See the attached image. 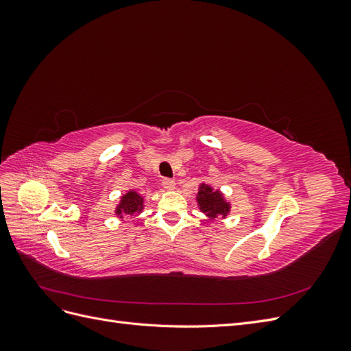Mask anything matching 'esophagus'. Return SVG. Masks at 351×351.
Returning <instances> with one entry per match:
<instances>
[{
  "mask_svg": "<svg viewBox=\"0 0 351 351\" xmlns=\"http://www.w3.org/2000/svg\"><path fill=\"white\" fill-rule=\"evenodd\" d=\"M162 186H164V189H167V190H173L174 187H176V182L173 178H164L162 180Z\"/></svg>",
  "mask_w": 351,
  "mask_h": 351,
  "instance_id": "34e87169",
  "label": "esophagus"
}]
</instances>
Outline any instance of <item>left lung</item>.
<instances>
[{"mask_svg":"<svg viewBox=\"0 0 351 351\" xmlns=\"http://www.w3.org/2000/svg\"><path fill=\"white\" fill-rule=\"evenodd\" d=\"M199 205L200 208L204 209L205 212H209V215H226L228 212V205L224 202V199H222L221 193L219 192H214L210 187L208 186H202V190L199 192Z\"/></svg>","mask_w":351,"mask_h":351,"instance_id":"obj_1","label":"left lung"}]
</instances>
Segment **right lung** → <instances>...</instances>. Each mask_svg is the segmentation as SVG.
Wrapping results in <instances>:
<instances>
[{
  "label": "right lung",
  "instance_id": "obj_1",
  "mask_svg": "<svg viewBox=\"0 0 351 351\" xmlns=\"http://www.w3.org/2000/svg\"><path fill=\"white\" fill-rule=\"evenodd\" d=\"M142 204H143V200L139 195H137L136 192H129L125 196H123L121 204H120L119 209H117V214L119 215L130 214L132 215V214H134V212L141 210Z\"/></svg>",
  "mask_w": 351,
  "mask_h": 351
}]
</instances>
